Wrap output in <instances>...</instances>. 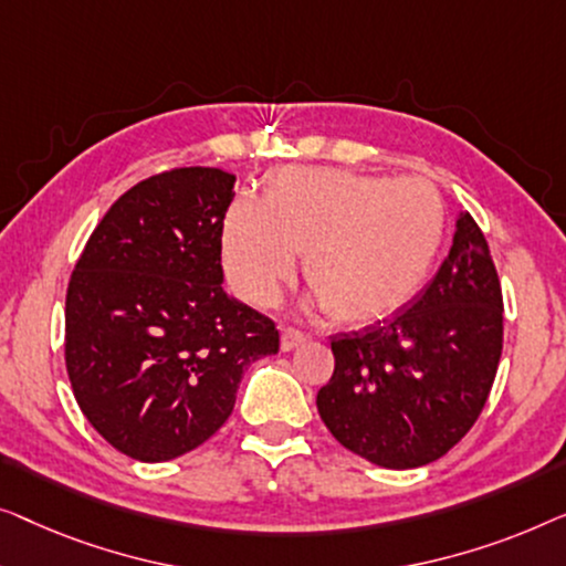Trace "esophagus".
<instances>
[{
  "mask_svg": "<svg viewBox=\"0 0 566 566\" xmlns=\"http://www.w3.org/2000/svg\"><path fill=\"white\" fill-rule=\"evenodd\" d=\"M307 340L305 333L294 328H282V352H294V348L302 346Z\"/></svg>",
  "mask_w": 566,
  "mask_h": 566,
  "instance_id": "34e87169",
  "label": "esophagus"
}]
</instances>
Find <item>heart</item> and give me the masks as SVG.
<instances>
[{
    "label": "heart",
    "mask_w": 566,
    "mask_h": 566,
    "mask_svg": "<svg viewBox=\"0 0 566 566\" xmlns=\"http://www.w3.org/2000/svg\"><path fill=\"white\" fill-rule=\"evenodd\" d=\"M443 200L420 177L340 169H284L264 202L238 200L222 220L220 251L243 297L272 302L305 251L307 310L366 323L416 297L439 256Z\"/></svg>",
    "instance_id": "1"
}]
</instances>
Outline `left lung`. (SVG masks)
Instances as JSON below:
<instances>
[{
	"instance_id": "obj_1",
	"label": "left lung",
	"mask_w": 566,
	"mask_h": 566,
	"mask_svg": "<svg viewBox=\"0 0 566 566\" xmlns=\"http://www.w3.org/2000/svg\"><path fill=\"white\" fill-rule=\"evenodd\" d=\"M336 369L317 412L340 446L385 469H416L464 439L503 354V292L488 241L459 212L449 256L408 307L331 340Z\"/></svg>"
}]
</instances>
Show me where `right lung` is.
<instances>
[{"mask_svg": "<svg viewBox=\"0 0 566 566\" xmlns=\"http://www.w3.org/2000/svg\"><path fill=\"white\" fill-rule=\"evenodd\" d=\"M235 174L174 169L109 207L66 292L78 408L127 457L169 461L233 412L243 371L280 352L274 323L222 290L220 233Z\"/></svg>", "mask_w": 566, "mask_h": 566, "instance_id": "obj_1", "label": "right lung"}]
</instances>
